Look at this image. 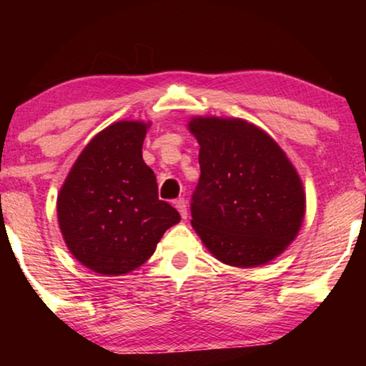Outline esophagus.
<instances>
[{
    "label": "esophagus",
    "instance_id": "obj_1",
    "mask_svg": "<svg viewBox=\"0 0 366 366\" xmlns=\"http://www.w3.org/2000/svg\"><path fill=\"white\" fill-rule=\"evenodd\" d=\"M173 204H174V208H177L178 212H179V214H182V218H183V219L188 217V212H187V202H184V198H178V199H174Z\"/></svg>",
    "mask_w": 366,
    "mask_h": 366
}]
</instances>
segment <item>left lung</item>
Masks as SVG:
<instances>
[{
  "instance_id": "obj_1",
  "label": "left lung",
  "mask_w": 366,
  "mask_h": 366,
  "mask_svg": "<svg viewBox=\"0 0 366 366\" xmlns=\"http://www.w3.org/2000/svg\"><path fill=\"white\" fill-rule=\"evenodd\" d=\"M199 144L192 227L209 253L238 268L264 264L300 232L305 192L297 169L262 128L239 118L197 117Z\"/></svg>"
}]
</instances>
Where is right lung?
Instances as JSON below:
<instances>
[{
    "mask_svg": "<svg viewBox=\"0 0 366 366\" xmlns=\"http://www.w3.org/2000/svg\"><path fill=\"white\" fill-rule=\"evenodd\" d=\"M149 123L118 122L89 142L69 169L56 208L64 243L99 274H124L147 262L179 213L158 198L143 162Z\"/></svg>",
    "mask_w": 366,
    "mask_h": 366,
    "instance_id": "right-lung-1",
    "label": "right lung"
}]
</instances>
